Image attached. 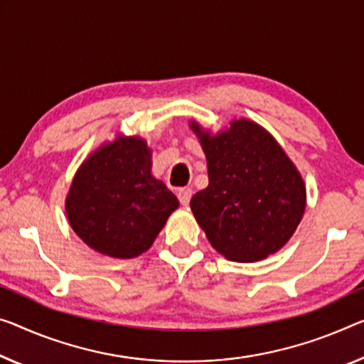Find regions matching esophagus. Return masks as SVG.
<instances>
[{"label":"esophagus","mask_w":364,"mask_h":364,"mask_svg":"<svg viewBox=\"0 0 364 364\" xmlns=\"http://www.w3.org/2000/svg\"><path fill=\"white\" fill-rule=\"evenodd\" d=\"M177 197L183 206H187L190 203V198H192V188H181L178 190Z\"/></svg>","instance_id":"34e87169"}]
</instances>
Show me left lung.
Segmentation results:
<instances>
[{
	"instance_id": "1",
	"label": "left lung",
	"mask_w": 364,
	"mask_h": 364,
	"mask_svg": "<svg viewBox=\"0 0 364 364\" xmlns=\"http://www.w3.org/2000/svg\"><path fill=\"white\" fill-rule=\"evenodd\" d=\"M208 187L190 208L216 252L234 262H257L278 252L306 210V183L270 132L249 119H234L211 133L197 120Z\"/></svg>"
}]
</instances>
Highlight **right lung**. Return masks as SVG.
Segmentation results:
<instances>
[{
	"instance_id": "1",
	"label": "right lung",
	"mask_w": 364,
	"mask_h": 364,
	"mask_svg": "<svg viewBox=\"0 0 364 364\" xmlns=\"http://www.w3.org/2000/svg\"><path fill=\"white\" fill-rule=\"evenodd\" d=\"M151 149L138 135L105 141L82 161L65 200L70 226L92 250L133 259L153 245L178 200L151 172Z\"/></svg>"
}]
</instances>
